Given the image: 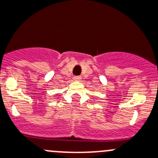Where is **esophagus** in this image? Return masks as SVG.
Here are the masks:
<instances>
[{
	"mask_svg": "<svg viewBox=\"0 0 158 158\" xmlns=\"http://www.w3.org/2000/svg\"><path fill=\"white\" fill-rule=\"evenodd\" d=\"M73 79H74V80H76V81H79V80H81L82 77H81V76H75Z\"/></svg>",
	"mask_w": 158,
	"mask_h": 158,
	"instance_id": "1",
	"label": "esophagus"
}]
</instances>
